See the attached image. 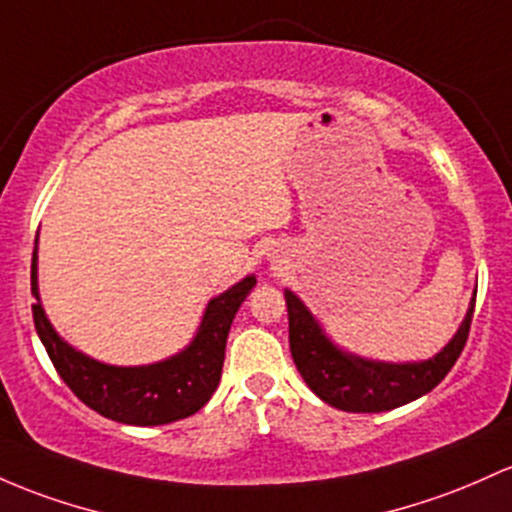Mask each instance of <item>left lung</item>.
Segmentation results:
<instances>
[{
	"label": "left lung",
	"instance_id": "1",
	"mask_svg": "<svg viewBox=\"0 0 512 512\" xmlns=\"http://www.w3.org/2000/svg\"><path fill=\"white\" fill-rule=\"evenodd\" d=\"M289 311V347L303 381L320 401L347 413H381L406 406L435 389L462 355L469 338L474 303L454 338L425 362H374L340 350L294 291H284Z\"/></svg>",
	"mask_w": 512,
	"mask_h": 512
}]
</instances>
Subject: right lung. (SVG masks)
<instances>
[{
    "label": "right lung",
    "mask_w": 512,
    "mask_h": 512,
    "mask_svg": "<svg viewBox=\"0 0 512 512\" xmlns=\"http://www.w3.org/2000/svg\"><path fill=\"white\" fill-rule=\"evenodd\" d=\"M257 279L245 277L209 301L199 333L187 350L145 367H111L82 355L55 333L38 296V255L33 247V323L60 379L77 398L104 418L126 425H165L194 415L216 391L226 357L230 323Z\"/></svg>",
    "instance_id": "obj_1"
}]
</instances>
